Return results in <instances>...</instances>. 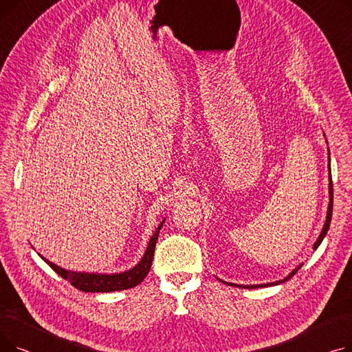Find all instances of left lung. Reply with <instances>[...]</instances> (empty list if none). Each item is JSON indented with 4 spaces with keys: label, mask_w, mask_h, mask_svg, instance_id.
Here are the masks:
<instances>
[{
    "label": "left lung",
    "mask_w": 352,
    "mask_h": 352,
    "mask_svg": "<svg viewBox=\"0 0 352 352\" xmlns=\"http://www.w3.org/2000/svg\"><path fill=\"white\" fill-rule=\"evenodd\" d=\"M334 199V190H332V178L329 177V206H328V214H327V221H325V224H324V228H322V232L320 234V236H318V239H317V243L314 244V250H317L318 247H320V244L322 243V239H324V236L327 235V231H328V228H329V224H331V217H332V201ZM301 267H298V268H295L288 276H285L284 280H281V281H276V283H272V284H261V285H236V284H228V285H234V287H238V288H258V287H268V285H278V284H281V283H285V281H288L291 276H294L295 274L298 272V270H300Z\"/></svg>",
    "instance_id": "obj_1"
}]
</instances>
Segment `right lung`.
<instances>
[{
	"label": "right lung",
	"instance_id": "1",
	"mask_svg": "<svg viewBox=\"0 0 352 352\" xmlns=\"http://www.w3.org/2000/svg\"><path fill=\"white\" fill-rule=\"evenodd\" d=\"M161 227H162V223L160 224L155 234L151 236L150 243H148V248L145 251V255L142 256V260L140 261V264L137 267H134L133 270H129L122 274L105 275V274H84V272H72V271L69 272L67 270H63L58 265L50 263L48 260H45V258H44V261L60 276H63L64 280H67L72 287H76L77 289L84 291V292H111V291H121V289L133 288V287L138 285L145 278L146 274L150 272Z\"/></svg>",
	"mask_w": 352,
	"mask_h": 352
}]
</instances>
